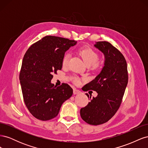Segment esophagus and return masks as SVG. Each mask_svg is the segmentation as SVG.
Segmentation results:
<instances>
[{"label": "esophagus", "instance_id": "1", "mask_svg": "<svg viewBox=\"0 0 148 148\" xmlns=\"http://www.w3.org/2000/svg\"><path fill=\"white\" fill-rule=\"evenodd\" d=\"M80 92V91L78 90V89H77L76 88H74L73 89V94L74 95H78V94H79Z\"/></svg>", "mask_w": 148, "mask_h": 148}]
</instances>
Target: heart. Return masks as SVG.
Masks as SVG:
<instances>
[{"label": "heart", "mask_w": 148, "mask_h": 148, "mask_svg": "<svg viewBox=\"0 0 148 148\" xmlns=\"http://www.w3.org/2000/svg\"><path fill=\"white\" fill-rule=\"evenodd\" d=\"M79 53L82 56L84 63L87 66L92 65V69H97L100 66V62L98 61L97 53L90 47H83L79 50ZM70 57V53H66L62 59V65L65 66L69 64V59ZM73 82L75 84H79L80 79L77 77H73L72 78Z\"/></svg>", "instance_id": "1"}]
</instances>
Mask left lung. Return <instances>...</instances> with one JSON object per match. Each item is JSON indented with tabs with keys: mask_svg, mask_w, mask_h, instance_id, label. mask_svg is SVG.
Returning a JSON list of instances; mask_svg holds the SVG:
<instances>
[{
	"mask_svg": "<svg viewBox=\"0 0 148 148\" xmlns=\"http://www.w3.org/2000/svg\"><path fill=\"white\" fill-rule=\"evenodd\" d=\"M94 46L103 53L104 64L99 74L83 88L84 91H96L97 96L81 109L80 115L88 124L98 125L107 122L119 109L128 77L127 62L117 49L106 41L96 42Z\"/></svg>",
	"mask_w": 148,
	"mask_h": 148,
	"instance_id": "left-lung-1",
	"label": "left lung"
}]
</instances>
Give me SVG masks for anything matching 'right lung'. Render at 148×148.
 Listing matches in <instances>:
<instances>
[{"instance_id": "right-lung-1", "label": "right lung", "mask_w": 148, "mask_h": 148, "mask_svg": "<svg viewBox=\"0 0 148 148\" xmlns=\"http://www.w3.org/2000/svg\"><path fill=\"white\" fill-rule=\"evenodd\" d=\"M77 42L47 36L33 44L24 56L20 82L26 106L35 118L46 121L56 117L62 104L72 96L68 84L56 86L52 73L62 68L65 52Z\"/></svg>"}]
</instances>
